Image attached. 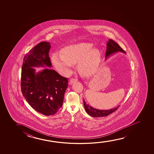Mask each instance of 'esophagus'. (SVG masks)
I'll return each instance as SVG.
<instances>
[{
	"mask_svg": "<svg viewBox=\"0 0 154 154\" xmlns=\"http://www.w3.org/2000/svg\"><path fill=\"white\" fill-rule=\"evenodd\" d=\"M77 81V79H76V78H72L69 80V83L70 84H72L73 82H76Z\"/></svg>",
	"mask_w": 154,
	"mask_h": 154,
	"instance_id": "1",
	"label": "esophagus"
}]
</instances>
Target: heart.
I'll return each instance as SVG.
<instances>
[{"mask_svg": "<svg viewBox=\"0 0 154 154\" xmlns=\"http://www.w3.org/2000/svg\"><path fill=\"white\" fill-rule=\"evenodd\" d=\"M100 59L99 49L93 47L91 43L80 42L64 47L60 51V55H53L51 62L56 69L63 75H69L74 63L77 62L79 71L88 76L97 70Z\"/></svg>", "mask_w": 154, "mask_h": 154, "instance_id": "obj_1", "label": "heart"}]
</instances>
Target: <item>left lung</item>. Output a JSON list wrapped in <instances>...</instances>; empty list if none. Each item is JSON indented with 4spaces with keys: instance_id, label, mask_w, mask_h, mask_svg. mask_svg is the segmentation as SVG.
<instances>
[{
    "instance_id": "1",
    "label": "left lung",
    "mask_w": 154,
    "mask_h": 154,
    "mask_svg": "<svg viewBox=\"0 0 154 154\" xmlns=\"http://www.w3.org/2000/svg\"><path fill=\"white\" fill-rule=\"evenodd\" d=\"M119 51L124 54L126 53L125 51H124L120 47V46L115 42H114V40L109 39L107 43V50L106 51V59H107L108 57H109L110 56L114 54L115 53L119 52ZM84 104L85 109L87 113L89 115L93 117H102L107 116L108 115L112 114L113 112L117 109L120 106H118V107L112 108L111 109L99 110L91 107V106L86 103L84 100Z\"/></svg>"
}]
</instances>
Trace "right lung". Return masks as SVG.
Wrapping results in <instances>:
<instances>
[{"instance_id": "right-lung-1", "label": "right lung", "mask_w": 154, "mask_h": 154, "mask_svg": "<svg viewBox=\"0 0 154 154\" xmlns=\"http://www.w3.org/2000/svg\"><path fill=\"white\" fill-rule=\"evenodd\" d=\"M50 43L42 42L26 54L21 69V89L32 108L46 116L56 114L62 107L68 87V78L45 68L35 73L33 67H51L49 52Z\"/></svg>"}]
</instances>
